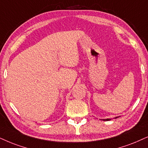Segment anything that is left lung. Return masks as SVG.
Returning <instances> with one entry per match:
<instances>
[{
    "label": "left lung",
    "mask_w": 148,
    "mask_h": 148,
    "mask_svg": "<svg viewBox=\"0 0 148 148\" xmlns=\"http://www.w3.org/2000/svg\"><path fill=\"white\" fill-rule=\"evenodd\" d=\"M117 117H115V119L117 118ZM102 120H104V121H109L110 119H102Z\"/></svg>",
    "instance_id": "8db88e82"
}]
</instances>
